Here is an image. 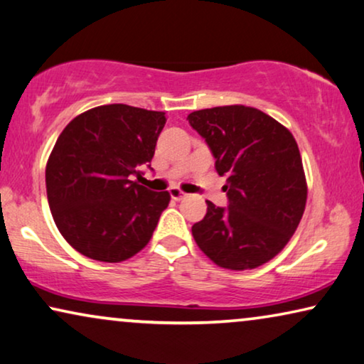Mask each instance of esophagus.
I'll list each match as a JSON object with an SVG mask.
<instances>
[{"instance_id":"34e87169","label":"esophagus","mask_w":364,"mask_h":364,"mask_svg":"<svg viewBox=\"0 0 364 364\" xmlns=\"http://www.w3.org/2000/svg\"><path fill=\"white\" fill-rule=\"evenodd\" d=\"M170 196H171V199H175V200H181L184 196H186V193H183L180 188H171L170 189Z\"/></svg>"}]
</instances>
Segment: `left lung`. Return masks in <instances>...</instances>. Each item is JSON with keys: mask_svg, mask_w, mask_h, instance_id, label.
I'll list each match as a JSON object with an SVG mask.
<instances>
[{"mask_svg": "<svg viewBox=\"0 0 364 364\" xmlns=\"http://www.w3.org/2000/svg\"><path fill=\"white\" fill-rule=\"evenodd\" d=\"M189 124L205 139L215 170L227 176L229 208L208 203L193 237L217 267L253 269L273 259L302 219L307 181L296 139L283 124L250 106L194 111Z\"/></svg>", "mask_w": 364, "mask_h": 364, "instance_id": "left-lung-1", "label": "left lung"}]
</instances>
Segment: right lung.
Listing matches in <instances>:
<instances>
[{"mask_svg": "<svg viewBox=\"0 0 364 364\" xmlns=\"http://www.w3.org/2000/svg\"><path fill=\"white\" fill-rule=\"evenodd\" d=\"M165 122L161 111L105 105L81 112L58 135L46 166L47 199L75 250L119 263L150 242L171 198L132 176L154 159Z\"/></svg>", "mask_w": 364, "mask_h": 364, "instance_id": "right-lung-1", "label": "right lung"}]
</instances>
